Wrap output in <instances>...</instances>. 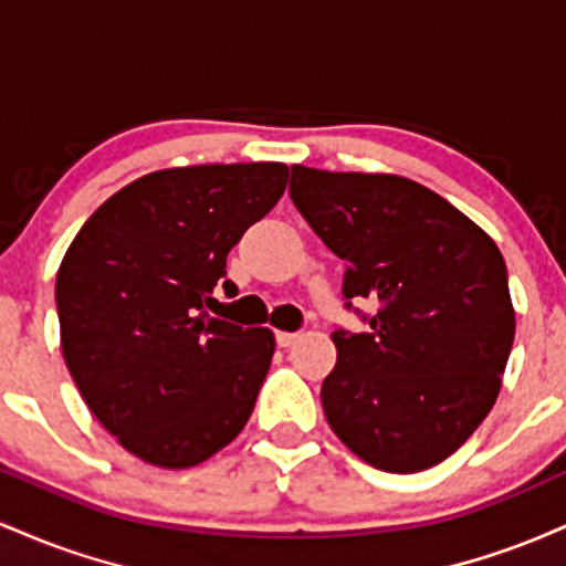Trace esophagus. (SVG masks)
Listing matches in <instances>:
<instances>
[{"label":"esophagus","mask_w":566,"mask_h":566,"mask_svg":"<svg viewBox=\"0 0 566 566\" xmlns=\"http://www.w3.org/2000/svg\"><path fill=\"white\" fill-rule=\"evenodd\" d=\"M301 340V333H276V343L282 348H290V346H295V343Z\"/></svg>","instance_id":"obj_1"}]
</instances>
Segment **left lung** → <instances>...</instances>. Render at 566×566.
I'll list each match as a JSON object with an SVG mask.
<instances>
[{
  "label": "left lung",
  "instance_id": "8db88e82",
  "mask_svg": "<svg viewBox=\"0 0 566 566\" xmlns=\"http://www.w3.org/2000/svg\"><path fill=\"white\" fill-rule=\"evenodd\" d=\"M290 197L346 261V305H380L367 333H333L337 361L322 382L329 428L375 469H431L482 426L509 365L516 311L497 244L401 175L295 165Z\"/></svg>",
  "mask_w": 566,
  "mask_h": 566
}]
</instances>
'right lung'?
Returning a JSON list of instances; mask_svg holds the SVG:
<instances>
[{"instance_id":"1","label":"right lung","mask_w":566,"mask_h":566,"mask_svg":"<svg viewBox=\"0 0 566 566\" xmlns=\"http://www.w3.org/2000/svg\"><path fill=\"white\" fill-rule=\"evenodd\" d=\"M287 175L282 161L148 172L103 201L63 255V359L90 412L143 463L191 469L250 420L274 333L210 316L212 295Z\"/></svg>"}]
</instances>
